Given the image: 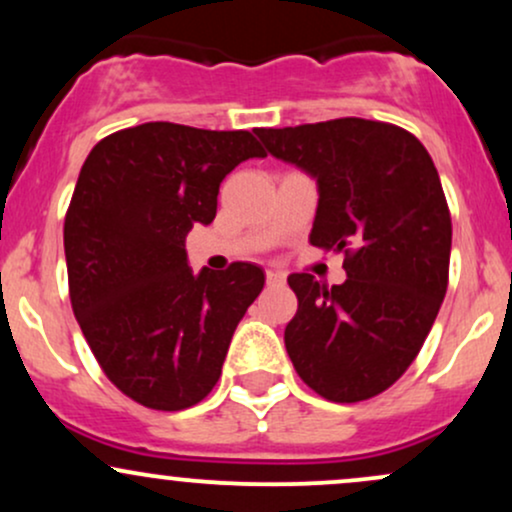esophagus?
<instances>
[{"label": "esophagus", "mask_w": 512, "mask_h": 512, "mask_svg": "<svg viewBox=\"0 0 512 512\" xmlns=\"http://www.w3.org/2000/svg\"><path fill=\"white\" fill-rule=\"evenodd\" d=\"M286 281L284 272H276V269H267V286H281Z\"/></svg>", "instance_id": "esophagus-1"}]
</instances>
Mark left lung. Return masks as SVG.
I'll use <instances>...</instances> for the list:
<instances>
[{
  "mask_svg": "<svg viewBox=\"0 0 512 512\" xmlns=\"http://www.w3.org/2000/svg\"><path fill=\"white\" fill-rule=\"evenodd\" d=\"M257 137L315 178L310 243L344 252V284L289 276L298 298L284 332L293 368L330 402L380 395L421 351L448 291L452 223L438 170L407 129L361 117Z\"/></svg>",
  "mask_w": 512,
  "mask_h": 512,
  "instance_id": "left-lung-1",
  "label": "left lung"
}]
</instances>
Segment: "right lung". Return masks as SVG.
<instances>
[{
  "mask_svg": "<svg viewBox=\"0 0 512 512\" xmlns=\"http://www.w3.org/2000/svg\"><path fill=\"white\" fill-rule=\"evenodd\" d=\"M267 154L250 132L173 122L120 129L91 149L64 219L69 298L117 390L158 411L202 402L264 272L192 274L185 238L216 216L221 180Z\"/></svg>",
  "mask_w": 512,
  "mask_h": 512,
  "instance_id": "1",
  "label": "right lung"
}]
</instances>
